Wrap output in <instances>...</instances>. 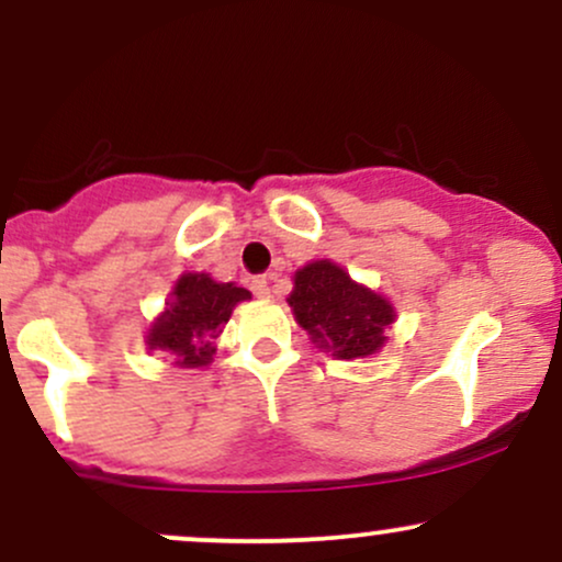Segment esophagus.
<instances>
[{
	"label": "esophagus",
	"instance_id": "obj_1",
	"mask_svg": "<svg viewBox=\"0 0 562 562\" xmlns=\"http://www.w3.org/2000/svg\"><path fill=\"white\" fill-rule=\"evenodd\" d=\"M250 290H254L256 299H269V280L267 277H254L250 280Z\"/></svg>",
	"mask_w": 562,
	"mask_h": 562
}]
</instances>
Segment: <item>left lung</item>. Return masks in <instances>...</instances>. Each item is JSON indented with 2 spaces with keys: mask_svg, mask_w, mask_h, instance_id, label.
Returning a JSON list of instances; mask_svg holds the SVG:
<instances>
[{
  "mask_svg": "<svg viewBox=\"0 0 562 562\" xmlns=\"http://www.w3.org/2000/svg\"><path fill=\"white\" fill-rule=\"evenodd\" d=\"M290 308L312 340L338 359H364L385 344L396 312L375 290L359 285L338 263L322 259L295 272Z\"/></svg>",
  "mask_w": 562,
  "mask_h": 562,
  "instance_id": "obj_1",
  "label": "left lung"
}]
</instances>
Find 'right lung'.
Masks as SVG:
<instances>
[{
	"instance_id": "add662e5",
	"label": "right lung",
	"mask_w": 562,
	"mask_h": 562,
	"mask_svg": "<svg viewBox=\"0 0 562 562\" xmlns=\"http://www.w3.org/2000/svg\"><path fill=\"white\" fill-rule=\"evenodd\" d=\"M248 299V290L235 282H216L209 274L187 272L173 285L166 312L147 330L145 344L169 351L177 367H205L214 359V340L229 322L232 308Z\"/></svg>"
}]
</instances>
